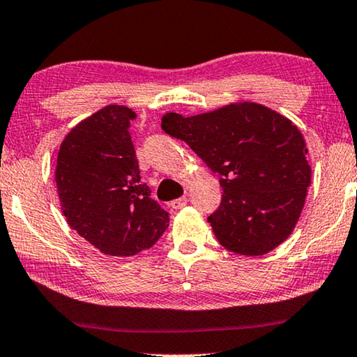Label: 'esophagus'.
<instances>
[{"label":"esophagus","mask_w":357,"mask_h":357,"mask_svg":"<svg viewBox=\"0 0 357 357\" xmlns=\"http://www.w3.org/2000/svg\"><path fill=\"white\" fill-rule=\"evenodd\" d=\"M188 197L185 195H183V197H179V199H176V200H173L172 202V208H174V210H181L183 208V206H185L188 205Z\"/></svg>","instance_id":"esophagus-1"}]
</instances>
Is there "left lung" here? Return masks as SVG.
<instances>
[{"instance_id": "left-lung-1", "label": "left lung", "mask_w": 357, "mask_h": 357, "mask_svg": "<svg viewBox=\"0 0 357 357\" xmlns=\"http://www.w3.org/2000/svg\"><path fill=\"white\" fill-rule=\"evenodd\" d=\"M162 128L220 174L221 205L208 221L222 247L259 257L290 236L305 205L311 167L305 139L289 119L241 102L195 116L172 112Z\"/></svg>"}]
</instances>
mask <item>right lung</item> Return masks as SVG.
<instances>
[{"label":"right lung","mask_w":357,"mask_h":357,"mask_svg":"<svg viewBox=\"0 0 357 357\" xmlns=\"http://www.w3.org/2000/svg\"><path fill=\"white\" fill-rule=\"evenodd\" d=\"M136 114L107 105L79 121L61 144L56 184L68 226L110 257L151 248L169 216L141 181L130 136Z\"/></svg>","instance_id":"1"}]
</instances>
